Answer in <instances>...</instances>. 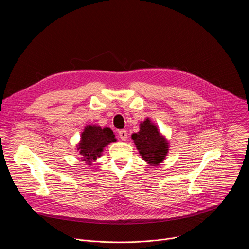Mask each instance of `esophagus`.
<instances>
[{
	"instance_id": "obj_1",
	"label": "esophagus",
	"mask_w": 249,
	"mask_h": 249,
	"mask_svg": "<svg viewBox=\"0 0 249 249\" xmlns=\"http://www.w3.org/2000/svg\"><path fill=\"white\" fill-rule=\"evenodd\" d=\"M118 135H119V137L121 138V140H123V141H126L127 138H128L127 131H125V130H120V131L118 132Z\"/></svg>"
}]
</instances>
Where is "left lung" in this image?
<instances>
[{"label":"left lung","mask_w":249,"mask_h":249,"mask_svg":"<svg viewBox=\"0 0 249 249\" xmlns=\"http://www.w3.org/2000/svg\"><path fill=\"white\" fill-rule=\"evenodd\" d=\"M140 155L148 163L158 165L167 155L168 143L150 119L140 124V131L132 135Z\"/></svg>","instance_id":"1"}]
</instances>
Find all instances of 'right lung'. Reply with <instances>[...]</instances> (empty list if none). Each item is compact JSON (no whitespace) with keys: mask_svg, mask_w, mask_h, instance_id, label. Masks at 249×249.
I'll return each mask as SVG.
<instances>
[{"mask_svg":"<svg viewBox=\"0 0 249 249\" xmlns=\"http://www.w3.org/2000/svg\"><path fill=\"white\" fill-rule=\"evenodd\" d=\"M116 141L110 128L101 129L98 126H87L82 133L78 151L83 156V161L89 165L100 157L103 149Z\"/></svg>","mask_w":249,"mask_h":249,"instance_id":"add662e5","label":"right lung"}]
</instances>
